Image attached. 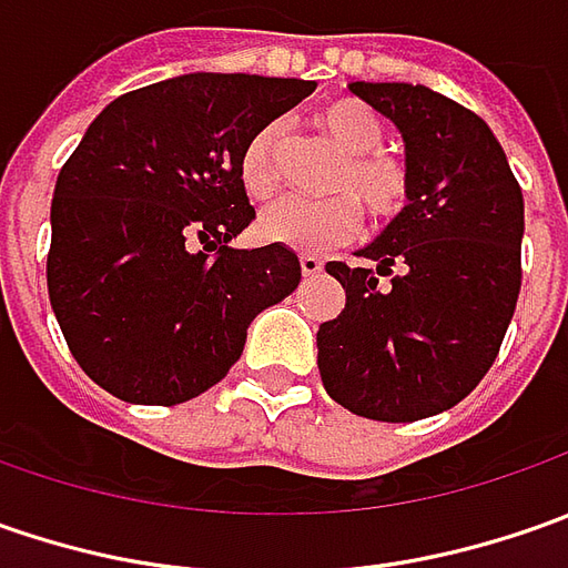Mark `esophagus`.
<instances>
[{"label":"esophagus","mask_w":568,"mask_h":568,"mask_svg":"<svg viewBox=\"0 0 568 568\" xmlns=\"http://www.w3.org/2000/svg\"><path fill=\"white\" fill-rule=\"evenodd\" d=\"M300 272H303V277H316V274L322 272V258L303 252V255H300Z\"/></svg>","instance_id":"34e87169"}]
</instances>
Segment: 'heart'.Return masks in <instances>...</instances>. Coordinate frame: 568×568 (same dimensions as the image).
Returning a JSON list of instances; mask_svg holds the SVG:
<instances>
[{
  "label": "heart",
  "instance_id": "heart-1",
  "mask_svg": "<svg viewBox=\"0 0 568 568\" xmlns=\"http://www.w3.org/2000/svg\"><path fill=\"white\" fill-rule=\"evenodd\" d=\"M316 122L347 154L335 176L338 195L322 202L281 199L258 217V230L265 240L303 252H322L357 236L363 221L361 202L379 221L395 217L407 205L410 189L407 170L379 151L385 125L363 100H332L318 110ZM236 176L252 202H265L277 192V125L258 129L246 142V148L240 151Z\"/></svg>",
  "mask_w": 568,
  "mask_h": 568
}]
</instances>
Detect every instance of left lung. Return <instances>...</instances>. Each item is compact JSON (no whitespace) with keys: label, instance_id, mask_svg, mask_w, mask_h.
Returning <instances> with one entry per match:
<instances>
[{"label":"left lung","instance_id":"8db88e82","mask_svg":"<svg viewBox=\"0 0 568 568\" xmlns=\"http://www.w3.org/2000/svg\"><path fill=\"white\" fill-rule=\"evenodd\" d=\"M351 91L404 139L407 205L363 246L366 268L328 262L347 303L318 325V373L347 410L410 424L477 388L521 291L525 199L490 125L404 81Z\"/></svg>","mask_w":568,"mask_h":568}]
</instances>
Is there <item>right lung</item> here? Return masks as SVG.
I'll use <instances>...</instances> for the list:
<instances>
[{"label": "right lung", "mask_w": 568, "mask_h": 568, "mask_svg": "<svg viewBox=\"0 0 568 568\" xmlns=\"http://www.w3.org/2000/svg\"><path fill=\"white\" fill-rule=\"evenodd\" d=\"M313 81L176 75L116 98L59 170L47 287L78 366L129 404H183L240 361L246 328L294 294L300 258L230 250L255 207L236 164Z\"/></svg>", "instance_id": "add662e5"}]
</instances>
